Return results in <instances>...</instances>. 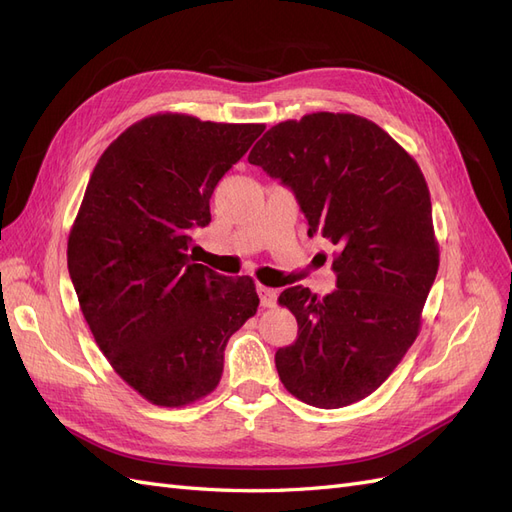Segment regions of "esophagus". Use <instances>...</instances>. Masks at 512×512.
<instances>
[{"label": "esophagus", "mask_w": 512, "mask_h": 512, "mask_svg": "<svg viewBox=\"0 0 512 512\" xmlns=\"http://www.w3.org/2000/svg\"><path fill=\"white\" fill-rule=\"evenodd\" d=\"M258 297L262 307H275L277 303V290L267 288V286H258Z\"/></svg>", "instance_id": "34e87169"}]
</instances>
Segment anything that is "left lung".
I'll use <instances>...</instances> for the list:
<instances>
[{"instance_id":"1","label":"left lung","mask_w":512,"mask_h":512,"mask_svg":"<svg viewBox=\"0 0 512 512\" xmlns=\"http://www.w3.org/2000/svg\"><path fill=\"white\" fill-rule=\"evenodd\" d=\"M297 196L307 235L337 245V288L280 294L297 318L275 352L286 391L309 406L344 408L393 374L421 331L440 250L427 181L410 153L374 121L312 113L277 123L247 156Z\"/></svg>"}]
</instances>
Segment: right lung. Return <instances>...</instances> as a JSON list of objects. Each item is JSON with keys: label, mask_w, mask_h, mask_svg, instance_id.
<instances>
[{"label": "right lung", "mask_w": 512, "mask_h": 512, "mask_svg": "<svg viewBox=\"0 0 512 512\" xmlns=\"http://www.w3.org/2000/svg\"><path fill=\"white\" fill-rule=\"evenodd\" d=\"M262 123L158 113L104 149L68 237V271L102 354L160 408L220 384L224 348L258 309L252 277H224L188 254L209 198Z\"/></svg>", "instance_id": "right-lung-1"}]
</instances>
